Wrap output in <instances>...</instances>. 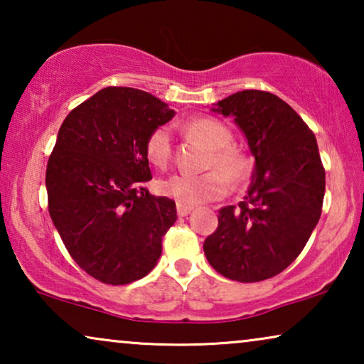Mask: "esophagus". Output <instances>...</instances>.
Wrapping results in <instances>:
<instances>
[{
    "label": "esophagus",
    "mask_w": 364,
    "mask_h": 364,
    "mask_svg": "<svg viewBox=\"0 0 364 364\" xmlns=\"http://www.w3.org/2000/svg\"><path fill=\"white\" fill-rule=\"evenodd\" d=\"M192 210H193L192 205H186V203H177V213L181 217L188 215V213H191Z\"/></svg>",
    "instance_id": "obj_1"
}]
</instances>
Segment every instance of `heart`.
Returning <instances> with one entry per match:
<instances>
[{"instance_id": "b5f03b06", "label": "heart", "mask_w": 364, "mask_h": 364, "mask_svg": "<svg viewBox=\"0 0 364 364\" xmlns=\"http://www.w3.org/2000/svg\"><path fill=\"white\" fill-rule=\"evenodd\" d=\"M186 131L210 149L205 168L213 171L200 176L176 173L159 182L164 196L176 198L178 203H196L217 200L228 192V182L233 186L245 182L250 176V161L240 149L233 146V136L225 124L213 117H197L186 124ZM172 136L168 127L159 126L147 136L146 156L151 164L166 168L172 161Z\"/></svg>"}]
</instances>
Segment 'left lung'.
I'll return each mask as SVG.
<instances>
[{
    "instance_id": "8db88e82",
    "label": "left lung",
    "mask_w": 364,
    "mask_h": 364,
    "mask_svg": "<svg viewBox=\"0 0 364 364\" xmlns=\"http://www.w3.org/2000/svg\"><path fill=\"white\" fill-rule=\"evenodd\" d=\"M212 111L233 117L255 168L243 202L218 210V227L203 252L225 278L267 280L300 255L320 220L325 168L316 137L283 99L267 91L235 92Z\"/></svg>"
}]
</instances>
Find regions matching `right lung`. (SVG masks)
Returning a JSON list of instances; mask_svg holds the SVG:
<instances>
[{"instance_id":"1","label":"right lung","mask_w":364,"mask_h":364,"mask_svg":"<svg viewBox=\"0 0 364 364\" xmlns=\"http://www.w3.org/2000/svg\"><path fill=\"white\" fill-rule=\"evenodd\" d=\"M173 114L152 94L112 86L59 127L46 167L49 215L73 260L107 285L146 277L177 220L176 202L146 188L147 136Z\"/></svg>"}]
</instances>
